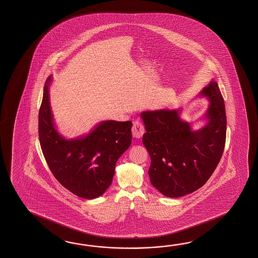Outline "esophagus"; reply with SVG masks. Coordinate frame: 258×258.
Returning a JSON list of instances; mask_svg holds the SVG:
<instances>
[{"instance_id":"obj_1","label":"esophagus","mask_w":258,"mask_h":258,"mask_svg":"<svg viewBox=\"0 0 258 258\" xmlns=\"http://www.w3.org/2000/svg\"><path fill=\"white\" fill-rule=\"evenodd\" d=\"M145 133V126L142 121L140 120H136L133 122V127H132V134L133 136L137 138L142 137Z\"/></svg>"}]
</instances>
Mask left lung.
<instances>
[{
    "instance_id": "obj_1",
    "label": "left lung",
    "mask_w": 258,
    "mask_h": 258,
    "mask_svg": "<svg viewBox=\"0 0 258 258\" xmlns=\"http://www.w3.org/2000/svg\"><path fill=\"white\" fill-rule=\"evenodd\" d=\"M209 99V123L194 132L181 121L179 110L143 112L146 133L143 144L151 159L150 181L168 198L197 191L212 175L224 151L226 110L218 84L212 81L201 92Z\"/></svg>"
}]
</instances>
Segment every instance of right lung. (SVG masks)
I'll return each instance as SVG.
<instances>
[{
	"instance_id": "1",
	"label": "right lung",
	"mask_w": 258,
	"mask_h": 258,
	"mask_svg": "<svg viewBox=\"0 0 258 258\" xmlns=\"http://www.w3.org/2000/svg\"><path fill=\"white\" fill-rule=\"evenodd\" d=\"M49 77L39 112L41 150L56 180L79 198L100 197L110 186L115 164L132 140V121H105L87 137L66 140L55 130L49 100Z\"/></svg>"
}]
</instances>
